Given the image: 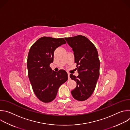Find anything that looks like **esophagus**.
Returning a JSON list of instances; mask_svg holds the SVG:
<instances>
[{"mask_svg":"<svg viewBox=\"0 0 130 130\" xmlns=\"http://www.w3.org/2000/svg\"><path fill=\"white\" fill-rule=\"evenodd\" d=\"M70 73H68V80H70Z\"/></svg>","mask_w":130,"mask_h":130,"instance_id":"1","label":"esophagus"}]
</instances>
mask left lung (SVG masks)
Wrapping results in <instances>:
<instances>
[{"label":"left lung","instance_id":"1","mask_svg":"<svg viewBox=\"0 0 130 130\" xmlns=\"http://www.w3.org/2000/svg\"><path fill=\"white\" fill-rule=\"evenodd\" d=\"M65 39L72 49L79 73L77 77L70 75V78L77 82L71 95L78 101H84L93 93L99 77L98 53L94 45L84 36L79 35Z\"/></svg>","mask_w":130,"mask_h":130}]
</instances>
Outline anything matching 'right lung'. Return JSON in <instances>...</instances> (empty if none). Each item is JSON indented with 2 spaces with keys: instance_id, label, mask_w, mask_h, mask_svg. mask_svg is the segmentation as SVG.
<instances>
[{
  "instance_id": "obj_1",
  "label": "right lung",
  "mask_w": 130,
  "mask_h": 130,
  "mask_svg": "<svg viewBox=\"0 0 130 130\" xmlns=\"http://www.w3.org/2000/svg\"><path fill=\"white\" fill-rule=\"evenodd\" d=\"M66 43L63 38L44 36L36 41L29 51L27 63L29 79L36 96L43 102L53 101L60 86L68 80L65 70L56 72L49 66L53 61L54 50Z\"/></svg>"
}]
</instances>
